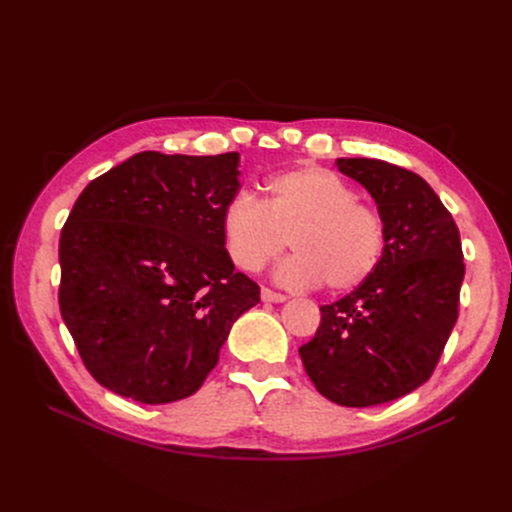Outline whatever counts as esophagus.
<instances>
[{
	"mask_svg": "<svg viewBox=\"0 0 512 512\" xmlns=\"http://www.w3.org/2000/svg\"><path fill=\"white\" fill-rule=\"evenodd\" d=\"M260 297H262V301H269V303H282V301H286V299H288L286 294H282V292H275V290H271V288H262Z\"/></svg>",
	"mask_w": 512,
	"mask_h": 512,
	"instance_id": "obj_1",
	"label": "esophagus"
}]
</instances>
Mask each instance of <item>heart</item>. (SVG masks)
<instances>
[{"mask_svg":"<svg viewBox=\"0 0 512 512\" xmlns=\"http://www.w3.org/2000/svg\"><path fill=\"white\" fill-rule=\"evenodd\" d=\"M265 192V203L239 192L222 211L226 250L239 269L262 271L290 241L294 256L277 271L286 286L324 284L342 294L374 277L386 252V224L344 179L303 166L271 177Z\"/></svg>","mask_w":512,"mask_h":512,"instance_id":"obj_1","label":"heart"}]
</instances>
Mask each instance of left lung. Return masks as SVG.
<instances>
[{"label":"left lung","instance_id":"8db88e82","mask_svg":"<svg viewBox=\"0 0 512 512\" xmlns=\"http://www.w3.org/2000/svg\"><path fill=\"white\" fill-rule=\"evenodd\" d=\"M337 166L376 200L386 252L371 280L320 307L299 354L322 397L367 408L429 380L459 316L466 265L453 215L423 177L374 158Z\"/></svg>","mask_w":512,"mask_h":512}]
</instances>
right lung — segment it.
Wrapping results in <instances>:
<instances>
[{"instance_id":"add662e5","label":"right lung","mask_w":512,"mask_h":512,"mask_svg":"<svg viewBox=\"0 0 512 512\" xmlns=\"http://www.w3.org/2000/svg\"><path fill=\"white\" fill-rule=\"evenodd\" d=\"M239 153H136L91 181L59 237V309L89 374L143 404L194 395L232 322L260 301L222 211Z\"/></svg>"}]
</instances>
